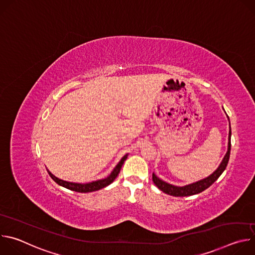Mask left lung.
<instances>
[{
    "label": "left lung",
    "instance_id": "left-lung-1",
    "mask_svg": "<svg viewBox=\"0 0 255 255\" xmlns=\"http://www.w3.org/2000/svg\"><path fill=\"white\" fill-rule=\"evenodd\" d=\"M229 119V118H228ZM231 128L229 131V137H228V150L222 160V162L220 163L219 167H218L211 175H209L206 178H203L199 181H196V183H193L191 185H187L184 187H176V186H172L170 184L165 183V181L161 180L160 178H158L154 173H152V180L154 185L163 193L173 196V197H187V196H193L199 193H202L203 191H205L206 189H208L210 186H212L215 181L218 179L222 172L225 170L228 161H229V157H230V150H231Z\"/></svg>",
    "mask_w": 255,
    "mask_h": 255
}]
</instances>
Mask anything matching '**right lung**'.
<instances>
[{"label": "right lung", "instance_id": "add662e5", "mask_svg": "<svg viewBox=\"0 0 255 255\" xmlns=\"http://www.w3.org/2000/svg\"><path fill=\"white\" fill-rule=\"evenodd\" d=\"M127 156H128V154L124 155L121 158V160L116 165V167L113 169V171L110 173V175L107 176L106 178H103V179L92 181V183H89V184H77V183H70V181H65V180L59 179L56 176H54L49 170H47V171H48L50 177L55 181L56 184H58L59 186L65 188V189L71 190V191L78 192V193H90V192H95V191L101 190V189L109 186L110 184H112L113 181H114V179L118 176V174L120 172V169H121L124 161L126 160Z\"/></svg>", "mask_w": 255, "mask_h": 255}]
</instances>
